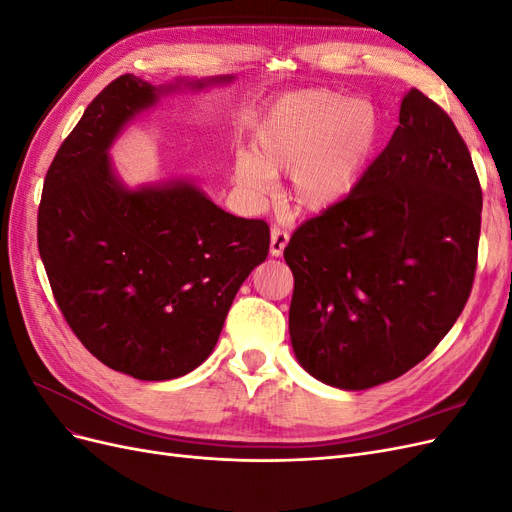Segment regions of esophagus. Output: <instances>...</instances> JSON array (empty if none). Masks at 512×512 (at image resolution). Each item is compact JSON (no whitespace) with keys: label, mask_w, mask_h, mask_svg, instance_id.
I'll list each match as a JSON object with an SVG mask.
<instances>
[{"label":"esophagus","mask_w":512,"mask_h":512,"mask_svg":"<svg viewBox=\"0 0 512 512\" xmlns=\"http://www.w3.org/2000/svg\"><path fill=\"white\" fill-rule=\"evenodd\" d=\"M286 243H288V232L282 230V228L273 226V228H271V247H269L271 256H282Z\"/></svg>","instance_id":"1"}]
</instances>
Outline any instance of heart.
Instances as JSON below:
<instances>
[{
    "label": "heart",
    "mask_w": 512,
    "mask_h": 512,
    "mask_svg": "<svg viewBox=\"0 0 512 512\" xmlns=\"http://www.w3.org/2000/svg\"><path fill=\"white\" fill-rule=\"evenodd\" d=\"M382 119L365 98L309 89L275 102L258 123L252 153H241L235 177L252 198H265L273 177L288 173V198L299 211L337 205L361 181L378 149Z\"/></svg>",
    "instance_id": "b5f03b06"
}]
</instances>
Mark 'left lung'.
Here are the masks:
<instances>
[{"label": "left lung", "instance_id": "1", "mask_svg": "<svg viewBox=\"0 0 512 512\" xmlns=\"http://www.w3.org/2000/svg\"><path fill=\"white\" fill-rule=\"evenodd\" d=\"M483 190L470 151L423 91L356 188L303 222L290 342L307 374L363 391L406 374L451 331L474 284Z\"/></svg>", "mask_w": 512, "mask_h": 512}]
</instances>
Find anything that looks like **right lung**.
I'll return each mask as SVG.
<instances>
[{
    "mask_svg": "<svg viewBox=\"0 0 512 512\" xmlns=\"http://www.w3.org/2000/svg\"><path fill=\"white\" fill-rule=\"evenodd\" d=\"M175 87L134 74L108 83L61 143L38 209L40 258L68 327L100 363L138 380H173L207 359L271 239L265 220L226 213L188 181H117L108 147Z\"/></svg>",
    "mask_w": 512,
    "mask_h": 512,
    "instance_id": "obj_1",
    "label": "right lung"
}]
</instances>
